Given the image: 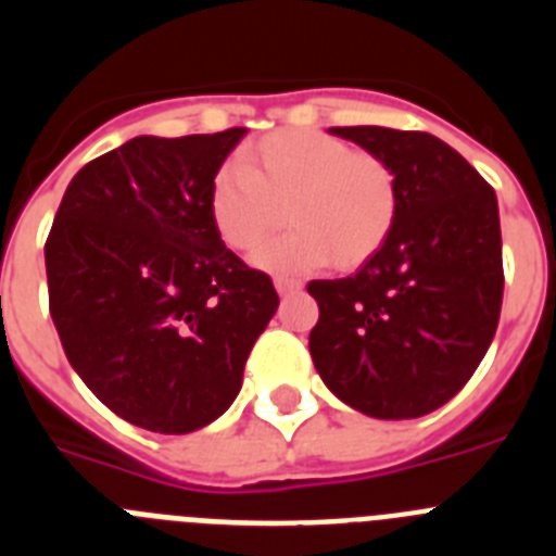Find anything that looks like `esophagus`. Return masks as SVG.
I'll list each match as a JSON object with an SVG mask.
<instances>
[{"instance_id": "obj_1", "label": "esophagus", "mask_w": 556, "mask_h": 556, "mask_svg": "<svg viewBox=\"0 0 556 556\" xmlns=\"http://www.w3.org/2000/svg\"><path fill=\"white\" fill-rule=\"evenodd\" d=\"M275 289H278V294H281V298H289V294L301 292L303 283H298V281H287V278H278V281H275Z\"/></svg>"}]
</instances>
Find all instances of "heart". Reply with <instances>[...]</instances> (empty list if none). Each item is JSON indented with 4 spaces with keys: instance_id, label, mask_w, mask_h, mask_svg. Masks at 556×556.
I'll list each match as a JSON object with an SVG mask.
<instances>
[{
    "instance_id": "heart-1",
    "label": "heart",
    "mask_w": 556,
    "mask_h": 556,
    "mask_svg": "<svg viewBox=\"0 0 556 556\" xmlns=\"http://www.w3.org/2000/svg\"><path fill=\"white\" fill-rule=\"evenodd\" d=\"M225 164L208 186V217L225 248L250 253L287 205L292 230L253 255L273 275H298L331 262L356 269L384 248L397 219L395 172L320 130H278Z\"/></svg>"
}]
</instances>
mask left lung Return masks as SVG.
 Here are the masks:
<instances>
[{
    "label": "left lung",
    "mask_w": 556,
    "mask_h": 556,
    "mask_svg": "<svg viewBox=\"0 0 556 556\" xmlns=\"http://www.w3.org/2000/svg\"><path fill=\"white\" fill-rule=\"evenodd\" d=\"M395 172L397 219L384 248L348 278L312 281L308 333L328 390L362 415L409 420L448 404L498 328V200L431 132L331 127Z\"/></svg>",
    "instance_id": "obj_1"
}]
</instances>
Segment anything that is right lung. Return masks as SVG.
I'll use <instances>...</instances> for the list:
<instances>
[{
  "mask_svg": "<svg viewBox=\"0 0 556 556\" xmlns=\"http://www.w3.org/2000/svg\"><path fill=\"white\" fill-rule=\"evenodd\" d=\"M244 132L136 136L77 172L49 230V312L68 365L147 431L214 424L278 308L269 275L208 217L211 178Z\"/></svg>",
  "mask_w": 556,
  "mask_h": 556,
  "instance_id": "add662e5",
  "label": "right lung"
}]
</instances>
